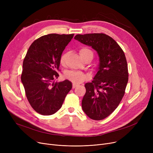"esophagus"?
Here are the masks:
<instances>
[{
    "label": "esophagus",
    "instance_id": "34e87169",
    "mask_svg": "<svg viewBox=\"0 0 153 153\" xmlns=\"http://www.w3.org/2000/svg\"><path fill=\"white\" fill-rule=\"evenodd\" d=\"M77 86V85L73 84H72V89H74V88H76Z\"/></svg>",
    "mask_w": 153,
    "mask_h": 153
}]
</instances>
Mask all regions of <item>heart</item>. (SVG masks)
<instances>
[{"mask_svg": "<svg viewBox=\"0 0 153 153\" xmlns=\"http://www.w3.org/2000/svg\"><path fill=\"white\" fill-rule=\"evenodd\" d=\"M79 54L82 59L87 56H91L93 57V53L92 52L87 48H82L81 50H79ZM68 57V53L64 52L62 54L60 57L59 62L61 65L64 66L65 64L66 58ZM64 77L65 78L74 84H80L82 82L86 81V80L89 78L87 74L84 73L81 71H68L65 74H64Z\"/></svg>", "mask_w": 153, "mask_h": 153, "instance_id": "b5f03b06", "label": "heart"}]
</instances>
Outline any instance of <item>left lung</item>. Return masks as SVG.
<instances>
[{
	"label": "left lung",
	"instance_id": "obj_1",
	"mask_svg": "<svg viewBox=\"0 0 153 153\" xmlns=\"http://www.w3.org/2000/svg\"><path fill=\"white\" fill-rule=\"evenodd\" d=\"M74 38L97 51L100 64L92 82L85 84L82 107L90 118L101 120L118 106L128 81V65L123 50L104 33L76 35Z\"/></svg>",
	"mask_w": 153,
	"mask_h": 153
}]
</instances>
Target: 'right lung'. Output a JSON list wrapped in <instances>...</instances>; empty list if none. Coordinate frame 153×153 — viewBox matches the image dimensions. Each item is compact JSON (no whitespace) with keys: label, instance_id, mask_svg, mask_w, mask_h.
Returning a JSON list of instances; mask_svg holds the SVG:
<instances>
[{"label":"right lung","instance_id":"1","mask_svg":"<svg viewBox=\"0 0 153 153\" xmlns=\"http://www.w3.org/2000/svg\"><path fill=\"white\" fill-rule=\"evenodd\" d=\"M74 35L42 36L32 43L24 58L21 80L30 105L39 114H55L72 89L68 80L53 81L59 77L60 57Z\"/></svg>","mask_w":153,"mask_h":153}]
</instances>
